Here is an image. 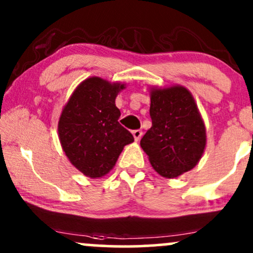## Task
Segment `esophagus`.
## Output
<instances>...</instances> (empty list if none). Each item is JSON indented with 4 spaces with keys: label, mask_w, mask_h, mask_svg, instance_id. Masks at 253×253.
<instances>
[{
    "label": "esophagus",
    "mask_w": 253,
    "mask_h": 253,
    "mask_svg": "<svg viewBox=\"0 0 253 253\" xmlns=\"http://www.w3.org/2000/svg\"><path fill=\"white\" fill-rule=\"evenodd\" d=\"M132 134H133V136H134V140L138 141V140H140V138H141V136H143V130L134 129L132 132Z\"/></svg>",
    "instance_id": "esophagus-1"
}]
</instances>
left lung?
Listing matches in <instances>:
<instances>
[{"instance_id": "8db88e82", "label": "left lung", "mask_w": 253, "mask_h": 253, "mask_svg": "<svg viewBox=\"0 0 253 253\" xmlns=\"http://www.w3.org/2000/svg\"><path fill=\"white\" fill-rule=\"evenodd\" d=\"M152 127L140 146L157 172L173 178L193 169L206 147V128L194 97L184 86L152 89Z\"/></svg>"}]
</instances>
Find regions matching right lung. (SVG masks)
Instances as JSON below:
<instances>
[{
    "label": "right lung",
    "mask_w": 253,
    "mask_h": 253,
    "mask_svg": "<svg viewBox=\"0 0 253 253\" xmlns=\"http://www.w3.org/2000/svg\"><path fill=\"white\" fill-rule=\"evenodd\" d=\"M124 88L125 84L88 78L77 86L60 115L58 133L64 152L72 165L91 178L108 173L125 145L134 140L119 124L121 113L115 98Z\"/></svg>",
    "instance_id": "1"
}]
</instances>
